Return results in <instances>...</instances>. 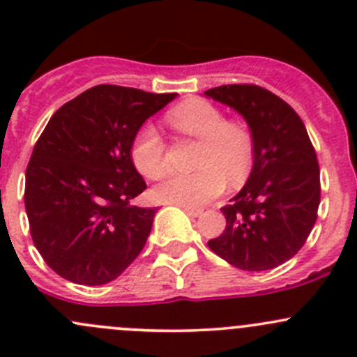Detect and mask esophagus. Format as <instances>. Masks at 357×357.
<instances>
[{
    "instance_id": "esophagus-1",
    "label": "esophagus",
    "mask_w": 357,
    "mask_h": 357,
    "mask_svg": "<svg viewBox=\"0 0 357 357\" xmlns=\"http://www.w3.org/2000/svg\"><path fill=\"white\" fill-rule=\"evenodd\" d=\"M179 207L183 208V211L186 212L188 215H192V218H199L202 214V208H197V207H190V205H179Z\"/></svg>"
}]
</instances>
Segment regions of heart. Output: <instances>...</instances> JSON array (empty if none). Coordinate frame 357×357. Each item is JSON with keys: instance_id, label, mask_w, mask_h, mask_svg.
<instances>
[{"instance_id": "1", "label": "heart", "mask_w": 357, "mask_h": 357, "mask_svg": "<svg viewBox=\"0 0 357 357\" xmlns=\"http://www.w3.org/2000/svg\"><path fill=\"white\" fill-rule=\"evenodd\" d=\"M167 121L179 135L200 142L195 155L199 171L192 174H171L155 186L158 202L179 205H202L221 195L229 185L240 186L250 174L255 146L252 132L243 124L228 121L225 112L205 100H192L167 114ZM136 169L150 179L167 171V146L155 126L145 124L136 132L131 145Z\"/></svg>"}]
</instances>
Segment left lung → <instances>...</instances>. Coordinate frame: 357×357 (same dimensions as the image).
Listing matches in <instances>:
<instances>
[{
    "mask_svg": "<svg viewBox=\"0 0 357 357\" xmlns=\"http://www.w3.org/2000/svg\"><path fill=\"white\" fill-rule=\"evenodd\" d=\"M205 96L243 115L255 155L248 181L221 208L226 228L207 245L231 266L266 271L294 257L318 219L321 185L314 146L298 114L257 84H225Z\"/></svg>",
    "mask_w": 357,
    "mask_h": 357,
    "instance_id": "1",
    "label": "left lung"
}]
</instances>
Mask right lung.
Returning <instances> with one entry per match:
<instances>
[{
	"mask_svg": "<svg viewBox=\"0 0 357 357\" xmlns=\"http://www.w3.org/2000/svg\"><path fill=\"white\" fill-rule=\"evenodd\" d=\"M174 98L100 84L52 115L25 171L24 202L32 242L56 275L105 285L143 250L157 207L131 205L146 190L131 145Z\"/></svg>",
	"mask_w": 357,
	"mask_h": 357,
	"instance_id": "obj_1",
	"label": "right lung"
}]
</instances>
